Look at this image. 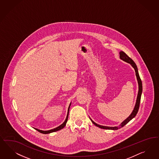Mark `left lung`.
<instances>
[{"label": "left lung", "mask_w": 159, "mask_h": 159, "mask_svg": "<svg viewBox=\"0 0 159 159\" xmlns=\"http://www.w3.org/2000/svg\"><path fill=\"white\" fill-rule=\"evenodd\" d=\"M119 54H120V58L121 60H123L124 61L127 62H128L129 64H130L131 66L134 68V70H135L136 75V77H137V80H138V82L139 84V92L138 94V97H137L136 103L134 108V109H133V112L131 113V115L129 116L128 118H127L126 119H125V120L123 121V122L121 123L119 126L109 127V126H102V125H98V124H97L95 122H94L91 119H90L92 121V123H93L95 126H97V127H99V128H100L103 129L118 130L119 129L122 128L126 124H127V123H128L130 120H131L133 118L135 117V116H136V114L138 113L139 109V106H140L141 95H142V80H141V79H140V76H139V74L138 67L136 66V64L134 63V62L133 61V60H132V58H130L126 53H125L123 51H120Z\"/></svg>", "instance_id": "obj_1"}]
</instances>
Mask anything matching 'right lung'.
<instances>
[{"mask_svg":"<svg viewBox=\"0 0 159 159\" xmlns=\"http://www.w3.org/2000/svg\"><path fill=\"white\" fill-rule=\"evenodd\" d=\"M70 105H70L69 107H68V113H67V118L66 119L64 122L61 124L60 126H59L58 127H57L56 128L53 129H51V130H46V131H44V130H39V129H35L36 130H37L38 132H40L41 133H43V134H47V133H52V132H56L58 130H60L62 128H64L66 125L67 123V120H68V113H69V109H70Z\"/></svg>","mask_w":159,"mask_h":159,"instance_id":"right-lung-1","label":"right lung"}]
</instances>
